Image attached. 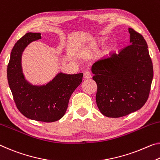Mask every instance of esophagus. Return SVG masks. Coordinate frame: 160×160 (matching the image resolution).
I'll use <instances>...</instances> for the list:
<instances>
[{"label":"esophagus","mask_w":160,"mask_h":160,"mask_svg":"<svg viewBox=\"0 0 160 160\" xmlns=\"http://www.w3.org/2000/svg\"><path fill=\"white\" fill-rule=\"evenodd\" d=\"M84 78L85 79H89L91 78V73L89 70H86L84 72Z\"/></svg>","instance_id":"34e87169"}]
</instances>
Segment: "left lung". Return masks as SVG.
Here are the masks:
<instances>
[{"mask_svg":"<svg viewBox=\"0 0 160 160\" xmlns=\"http://www.w3.org/2000/svg\"><path fill=\"white\" fill-rule=\"evenodd\" d=\"M128 30L131 45L92 66L98 86L96 102L108 118H120L139 110L150 92L153 65L148 44L140 33Z\"/></svg>","mask_w":160,"mask_h":160,"instance_id":"1","label":"left lung"}]
</instances>
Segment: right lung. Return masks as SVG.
Masks as SVG:
<instances>
[{
	"mask_svg": "<svg viewBox=\"0 0 160 160\" xmlns=\"http://www.w3.org/2000/svg\"><path fill=\"white\" fill-rule=\"evenodd\" d=\"M39 39L40 33L27 32L16 42L8 65V81L16 107L22 115L30 120L52 122L64 116L70 96L82 82L83 74L60 72L45 85L30 84L22 72V53L28 45Z\"/></svg>",
	"mask_w": 160,
	"mask_h": 160,
	"instance_id": "add662e5",
	"label": "right lung"
}]
</instances>
